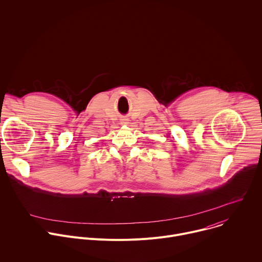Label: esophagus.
Returning <instances> with one entry per match:
<instances>
[{
	"label": "esophagus",
	"instance_id": "obj_1",
	"mask_svg": "<svg viewBox=\"0 0 262 262\" xmlns=\"http://www.w3.org/2000/svg\"><path fill=\"white\" fill-rule=\"evenodd\" d=\"M127 123H128V120H127V119H122V121H121V124L125 125V124H127Z\"/></svg>",
	"mask_w": 262,
	"mask_h": 262
}]
</instances>
